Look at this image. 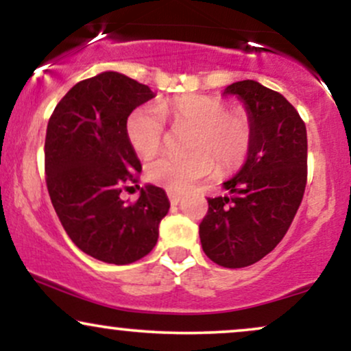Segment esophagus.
<instances>
[{"instance_id": "esophagus-1", "label": "esophagus", "mask_w": 351, "mask_h": 351, "mask_svg": "<svg viewBox=\"0 0 351 351\" xmlns=\"http://www.w3.org/2000/svg\"><path fill=\"white\" fill-rule=\"evenodd\" d=\"M168 199H170V203L173 204V206H176V204L181 201V195H178V193L168 191Z\"/></svg>"}]
</instances>
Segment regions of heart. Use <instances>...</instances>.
I'll use <instances>...</instances> for the list:
<instances>
[{
    "instance_id": "heart-1",
    "label": "heart",
    "mask_w": 351,
    "mask_h": 351,
    "mask_svg": "<svg viewBox=\"0 0 351 351\" xmlns=\"http://www.w3.org/2000/svg\"><path fill=\"white\" fill-rule=\"evenodd\" d=\"M165 119L173 127H191L186 156H162L147 167L152 183L183 191L215 168L226 173L239 168L252 143L251 117L244 108H228L221 97L184 94L134 110L127 120V136L142 158H152L163 145Z\"/></svg>"
}]
</instances>
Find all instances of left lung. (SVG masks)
Returning <instances> with one entry per match:
<instances>
[{"label":"left lung","mask_w":351,"mask_h":351,"mask_svg":"<svg viewBox=\"0 0 351 351\" xmlns=\"http://www.w3.org/2000/svg\"><path fill=\"white\" fill-rule=\"evenodd\" d=\"M244 102L252 143L244 167L224 183L229 196L208 198L199 224L203 251L228 269L247 267L280 243L307 184V128L279 92L256 80L226 87Z\"/></svg>","instance_id":"8db88e82"}]
</instances>
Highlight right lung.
Masks as SVG:
<instances>
[{"label":"right lung","instance_id":"right-lung-1","mask_svg":"<svg viewBox=\"0 0 351 351\" xmlns=\"http://www.w3.org/2000/svg\"><path fill=\"white\" fill-rule=\"evenodd\" d=\"M150 99L145 84L102 72L75 84L47 122L44 168L51 203L72 243L102 263L123 265L147 256L170 209L163 189L153 184L141 188L134 204L119 198L132 184L140 187L142 165L128 142L127 120Z\"/></svg>","mask_w":351,"mask_h":351}]
</instances>
